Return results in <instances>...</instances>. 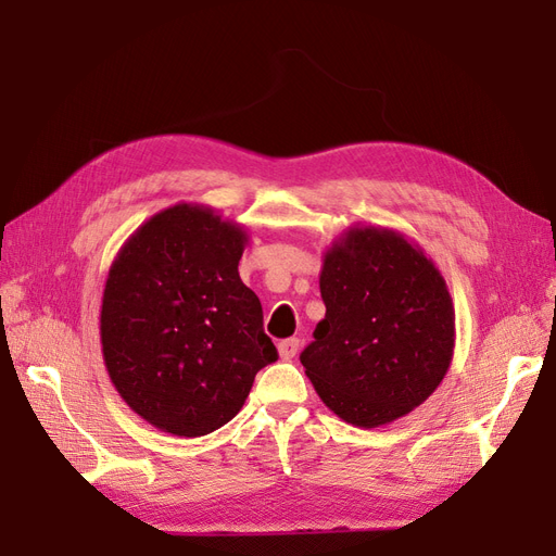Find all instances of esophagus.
Listing matches in <instances>:
<instances>
[{
    "instance_id": "obj_1",
    "label": "esophagus",
    "mask_w": 556,
    "mask_h": 556,
    "mask_svg": "<svg viewBox=\"0 0 556 556\" xmlns=\"http://www.w3.org/2000/svg\"><path fill=\"white\" fill-rule=\"evenodd\" d=\"M299 345H301L299 339H285V341H280V343H278L280 357H282V359H292V357L296 355V352H299Z\"/></svg>"
}]
</instances>
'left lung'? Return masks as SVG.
Listing matches in <instances>:
<instances>
[{
  "mask_svg": "<svg viewBox=\"0 0 556 556\" xmlns=\"http://www.w3.org/2000/svg\"><path fill=\"white\" fill-rule=\"evenodd\" d=\"M327 306L301 364L325 406L374 429L425 403L454 355V306L427 252L401 231L352 225L323 255Z\"/></svg>",
  "mask_w": 556,
  "mask_h": 556,
  "instance_id": "8db88e82",
  "label": "left lung"
}]
</instances>
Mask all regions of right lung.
Instances as JSON below:
<instances>
[{"mask_svg":"<svg viewBox=\"0 0 556 556\" xmlns=\"http://www.w3.org/2000/svg\"><path fill=\"white\" fill-rule=\"evenodd\" d=\"M250 237L204 204L180 201L131 233L111 262L99 339L109 378L155 429L199 439L243 408L278 359L262 304L239 276Z\"/></svg>","mask_w":556,"mask_h":556,"instance_id":"obj_1","label":"right lung"}]
</instances>
